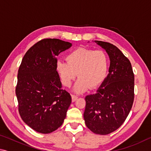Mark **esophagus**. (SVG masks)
I'll use <instances>...</instances> for the list:
<instances>
[{
  "label": "esophagus",
  "mask_w": 151,
  "mask_h": 151,
  "mask_svg": "<svg viewBox=\"0 0 151 151\" xmlns=\"http://www.w3.org/2000/svg\"><path fill=\"white\" fill-rule=\"evenodd\" d=\"M71 96H72V101L73 102H75V101H76V99H78V96L76 95H74V94H72Z\"/></svg>",
  "instance_id": "esophagus-1"
}]
</instances>
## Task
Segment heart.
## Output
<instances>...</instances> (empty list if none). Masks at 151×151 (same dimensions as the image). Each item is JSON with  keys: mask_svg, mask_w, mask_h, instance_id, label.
Returning <instances> with one entry per match:
<instances>
[{"mask_svg": "<svg viewBox=\"0 0 151 151\" xmlns=\"http://www.w3.org/2000/svg\"><path fill=\"white\" fill-rule=\"evenodd\" d=\"M66 63L58 61L56 70L63 84L70 86L76 78H79L74 91L82 93L97 88L105 80L109 67V57L103 50L78 48L71 51L65 58Z\"/></svg>", "mask_w": 151, "mask_h": 151, "instance_id": "heart-1", "label": "heart"}]
</instances>
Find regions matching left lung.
<instances>
[{"instance_id": "1", "label": "left lung", "mask_w": 151, "mask_h": 151, "mask_svg": "<svg viewBox=\"0 0 151 151\" xmlns=\"http://www.w3.org/2000/svg\"><path fill=\"white\" fill-rule=\"evenodd\" d=\"M109 56V75L96 93L85 97V124L94 133L116 131L129 115L134 101V75L130 60L116 46L96 40Z\"/></svg>"}]
</instances>
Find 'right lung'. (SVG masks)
Masks as SVG:
<instances>
[{
  "label": "right lung",
  "mask_w": 151,
  "mask_h": 151,
  "mask_svg": "<svg viewBox=\"0 0 151 151\" xmlns=\"http://www.w3.org/2000/svg\"><path fill=\"white\" fill-rule=\"evenodd\" d=\"M72 44L44 39L27 50L19 66L16 95L20 116L35 131L50 133L63 124L71 103L56 70L57 56Z\"/></svg>",
  "instance_id": "obj_1"
}]
</instances>
